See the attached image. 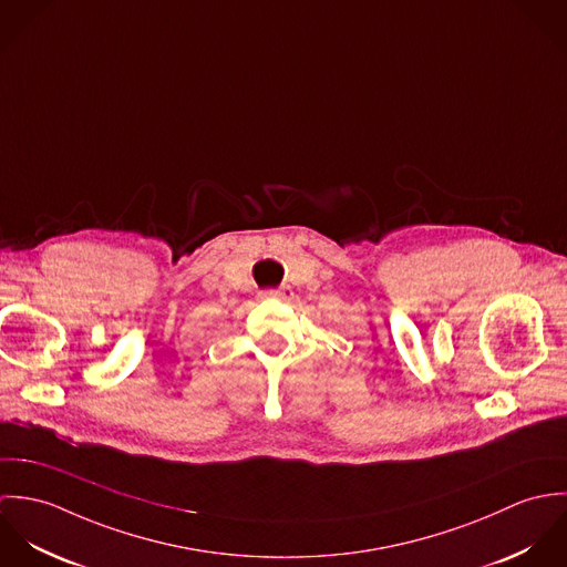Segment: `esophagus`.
<instances>
[{
	"mask_svg": "<svg viewBox=\"0 0 567 567\" xmlns=\"http://www.w3.org/2000/svg\"><path fill=\"white\" fill-rule=\"evenodd\" d=\"M292 295H295V292H292L290 288H286V286H284V288H270V290H261V292H259L261 299H277V301H290Z\"/></svg>",
	"mask_w": 567,
	"mask_h": 567,
	"instance_id": "esophagus-1",
	"label": "esophagus"
}]
</instances>
